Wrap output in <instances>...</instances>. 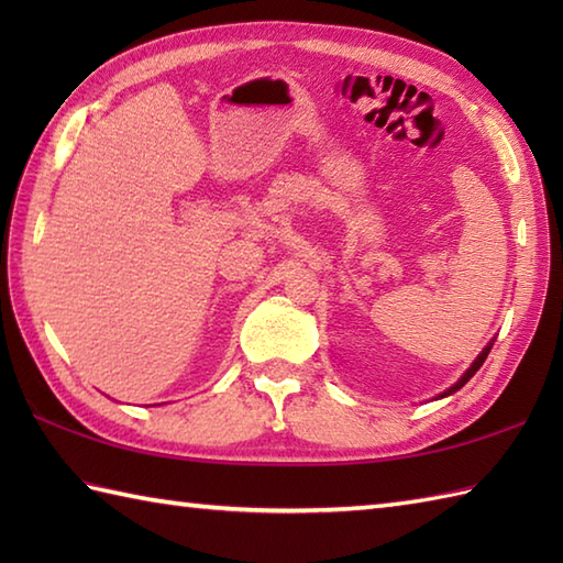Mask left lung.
I'll return each mask as SVG.
<instances>
[{
  "instance_id": "8db88e82",
  "label": "left lung",
  "mask_w": 563,
  "mask_h": 563,
  "mask_svg": "<svg viewBox=\"0 0 563 563\" xmlns=\"http://www.w3.org/2000/svg\"><path fill=\"white\" fill-rule=\"evenodd\" d=\"M488 351H492V345H486V349L482 351V355L479 357H476V361L472 363V367L470 369H466V373H464V377L457 382V385H454V387H450L445 394H452V391H457V389H462L464 385H466V382H470L474 375H476V369H479L482 365H484V361H486V355H488Z\"/></svg>"
}]
</instances>
